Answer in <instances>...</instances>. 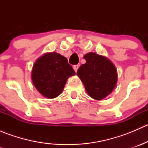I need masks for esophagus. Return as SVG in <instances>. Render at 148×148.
<instances>
[{
  "instance_id": "obj_1",
  "label": "esophagus",
  "mask_w": 148,
  "mask_h": 148,
  "mask_svg": "<svg viewBox=\"0 0 148 148\" xmlns=\"http://www.w3.org/2000/svg\"><path fill=\"white\" fill-rule=\"evenodd\" d=\"M73 69H74V70L75 71V72H77V70H78V69H79V66L78 65L73 66Z\"/></svg>"
}]
</instances>
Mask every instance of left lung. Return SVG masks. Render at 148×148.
I'll list each match as a JSON object with an SVG mask.
<instances>
[{
	"mask_svg": "<svg viewBox=\"0 0 148 148\" xmlns=\"http://www.w3.org/2000/svg\"><path fill=\"white\" fill-rule=\"evenodd\" d=\"M86 63L82 64L77 74L84 85L89 96L101 100L115 88L117 72L114 64L106 56L90 52L84 56Z\"/></svg>",
	"mask_w": 148,
	"mask_h": 148,
	"instance_id": "8db88e82",
	"label": "left lung"
}]
</instances>
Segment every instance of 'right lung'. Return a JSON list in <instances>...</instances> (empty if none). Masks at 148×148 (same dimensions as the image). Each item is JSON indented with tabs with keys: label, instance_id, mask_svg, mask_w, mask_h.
I'll use <instances>...</instances> for the list:
<instances>
[{
	"label": "right lung",
	"instance_id": "obj_1",
	"mask_svg": "<svg viewBox=\"0 0 148 148\" xmlns=\"http://www.w3.org/2000/svg\"><path fill=\"white\" fill-rule=\"evenodd\" d=\"M75 71L67 59L56 52H49L38 58L33 66L31 79L41 95L53 99L63 91L69 77Z\"/></svg>",
	"mask_w": 148,
	"mask_h": 148
}]
</instances>
